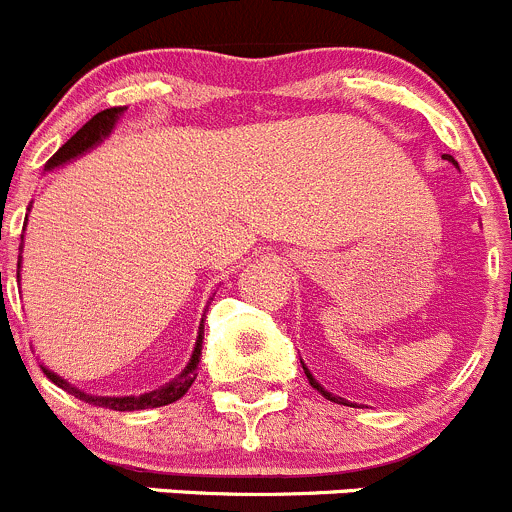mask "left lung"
I'll list each match as a JSON object with an SVG mask.
<instances>
[{"mask_svg":"<svg viewBox=\"0 0 512 512\" xmlns=\"http://www.w3.org/2000/svg\"><path fill=\"white\" fill-rule=\"evenodd\" d=\"M448 159H450V156H448ZM450 161H453V159H450ZM301 363H303V361H301ZM303 371H306V378H308V383H311V386H313V388H316V391H318V393H321V396H323V398H328V401H338V398H336V396H331V393H328V391H323V388H321V386H318V383H316V378H313V376H311V373H308V368H306V366H303Z\"/></svg>","mask_w":512,"mask_h":512,"instance_id":"obj_1","label":"left lung"}]
</instances>
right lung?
<instances>
[{"instance_id":"obj_1","label":"right lung","mask_w":512,"mask_h":512,"mask_svg":"<svg viewBox=\"0 0 512 512\" xmlns=\"http://www.w3.org/2000/svg\"><path fill=\"white\" fill-rule=\"evenodd\" d=\"M124 106H111V109L99 111V114L91 116L89 121L47 161L44 169H54V166L64 164V161L74 159V156L84 154L86 149H91L94 144H99L106 134L111 131L114 121L119 119ZM201 341H204V318H201V326H199V336H196V346L194 353H191V361L186 363V368L181 371V376H176L174 381H169L166 386L156 388V391L144 393V396H124V398H99V396H89V393L77 391V388L69 386L64 378H59L57 373H52L49 368L42 366L44 376L49 378L52 383H57L59 388H64L67 393H72L74 398L79 401H86L89 406H99V408H109V411H144V408H159V406H169V403L179 401L186 391L191 388V383L196 381V368H199V358H201Z\"/></svg>"}]
</instances>
